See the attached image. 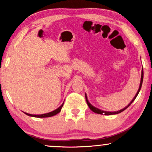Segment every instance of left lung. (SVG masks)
Here are the masks:
<instances>
[{
  "label": "left lung",
  "instance_id": "left-lung-1",
  "mask_svg": "<svg viewBox=\"0 0 152 152\" xmlns=\"http://www.w3.org/2000/svg\"><path fill=\"white\" fill-rule=\"evenodd\" d=\"M143 78H144V71H143V69H142V77H141L140 86H139V90H138V91H137V94H136V96H134V98L133 99H132V102H131L129 103V105L127 106H126V107H125L124 109H121V110H120V111H114V112H110V111H102V110H100V109H97V108L94 107V106H92L91 104L90 103L88 102V99H87V96H86V94H85V97H86V103H87V104H88V107H89V108H90V109L92 111H94V113H96V114H104V115H114V114H118V113H121V112H122V111H124V110L126 109V108H128L129 106L131 105V104H132V103L133 102L134 100H135V99L137 98V96L138 94L139 93V91H140L141 88H142V82H143Z\"/></svg>",
  "mask_w": 152,
  "mask_h": 152
}]
</instances>
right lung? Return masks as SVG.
Listing matches in <instances>:
<instances>
[{
  "label": "right lung",
  "mask_w": 152,
  "mask_h": 152,
  "mask_svg": "<svg viewBox=\"0 0 152 152\" xmlns=\"http://www.w3.org/2000/svg\"><path fill=\"white\" fill-rule=\"evenodd\" d=\"M63 105H64V104H62L61 106H60V107L58 108L57 109L54 110V111H51V112H49V113H47V114H41V115H34V114H28V113H25L26 115H28V116H33V117H38V118H45V117H50V116H53L54 115L57 114L58 113H59L61 111V108Z\"/></svg>",
  "instance_id": "add662e5"
}]
</instances>
